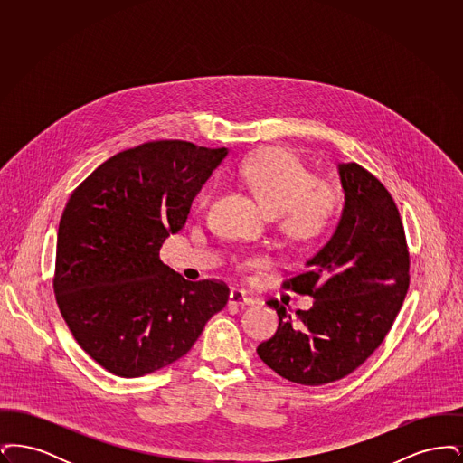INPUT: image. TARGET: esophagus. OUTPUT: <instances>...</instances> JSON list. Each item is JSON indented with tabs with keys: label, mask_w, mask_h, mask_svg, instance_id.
Listing matches in <instances>:
<instances>
[{
	"label": "esophagus",
	"mask_w": 463,
	"mask_h": 463,
	"mask_svg": "<svg viewBox=\"0 0 463 463\" xmlns=\"http://www.w3.org/2000/svg\"><path fill=\"white\" fill-rule=\"evenodd\" d=\"M229 304L231 306H251V304H255V298L246 295L242 289L232 288L231 295H229Z\"/></svg>",
	"instance_id": "1"
}]
</instances>
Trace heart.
<instances>
[{"label": "heart", "mask_w": 463, "mask_h": 463, "mask_svg": "<svg viewBox=\"0 0 463 463\" xmlns=\"http://www.w3.org/2000/svg\"><path fill=\"white\" fill-rule=\"evenodd\" d=\"M238 175L246 189L274 215L278 231L291 244L310 246L323 240L338 212V196L328 182L316 175L291 153L262 149L242 161ZM210 198V184L199 189L194 204Z\"/></svg>", "instance_id": "heart-1"}]
</instances>
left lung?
I'll return each instance as SVG.
<instances>
[{
  "mask_svg": "<svg viewBox=\"0 0 463 463\" xmlns=\"http://www.w3.org/2000/svg\"><path fill=\"white\" fill-rule=\"evenodd\" d=\"M345 206L325 246L281 287L310 295L295 317L276 298L279 326L257 349L276 373L323 385L353 373L392 328L410 287V251L396 203L357 163L338 166Z\"/></svg>",
  "mask_w": 463,
  "mask_h": 463,
  "instance_id": "left-lung-1",
  "label": "left lung"
}]
</instances>
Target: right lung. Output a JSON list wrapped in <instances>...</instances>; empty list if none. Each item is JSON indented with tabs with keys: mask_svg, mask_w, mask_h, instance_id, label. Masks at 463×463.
I'll return each instance as SVG.
<instances>
[{
	"mask_svg": "<svg viewBox=\"0 0 463 463\" xmlns=\"http://www.w3.org/2000/svg\"><path fill=\"white\" fill-rule=\"evenodd\" d=\"M225 155L187 140L144 142L104 161L67 201L53 293L74 340L109 373L137 378L172 364L225 307L223 281H185L159 259Z\"/></svg>",
	"mask_w": 463,
	"mask_h": 463,
	"instance_id": "1",
	"label": "right lung"
}]
</instances>
